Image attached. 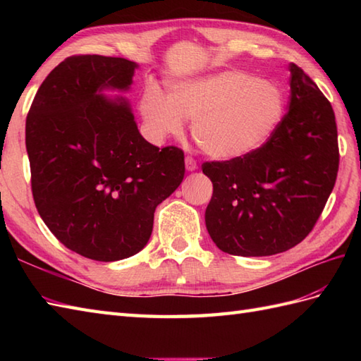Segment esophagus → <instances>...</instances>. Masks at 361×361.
<instances>
[{
  "label": "esophagus",
  "instance_id": "34e87169",
  "mask_svg": "<svg viewBox=\"0 0 361 361\" xmlns=\"http://www.w3.org/2000/svg\"><path fill=\"white\" fill-rule=\"evenodd\" d=\"M185 163H186V169L189 172H192L197 169V161L192 157H186L185 158Z\"/></svg>",
  "mask_w": 361,
  "mask_h": 361
}]
</instances>
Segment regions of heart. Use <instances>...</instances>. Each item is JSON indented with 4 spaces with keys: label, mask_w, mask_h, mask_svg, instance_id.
Segmentation results:
<instances>
[{
    "label": "heart",
    "mask_w": 361,
    "mask_h": 361,
    "mask_svg": "<svg viewBox=\"0 0 361 361\" xmlns=\"http://www.w3.org/2000/svg\"><path fill=\"white\" fill-rule=\"evenodd\" d=\"M140 110L155 141L180 135L185 118H194L198 147L212 158L234 159L270 140L282 119L283 97L270 82L224 71L175 83L169 96L150 85L141 96Z\"/></svg>",
    "instance_id": "b5f03b06"
}]
</instances>
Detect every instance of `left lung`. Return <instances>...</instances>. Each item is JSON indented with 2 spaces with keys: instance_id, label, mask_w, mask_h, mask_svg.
<instances>
[{
  "instance_id": "8db88e82",
  "label": "left lung",
  "mask_w": 361,
  "mask_h": 361,
  "mask_svg": "<svg viewBox=\"0 0 361 361\" xmlns=\"http://www.w3.org/2000/svg\"><path fill=\"white\" fill-rule=\"evenodd\" d=\"M288 68V111L270 140L250 155L202 166L214 189L206 228L228 255L293 248L315 226L335 186L340 152L332 105L301 68Z\"/></svg>"
}]
</instances>
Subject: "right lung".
<instances>
[{
	"instance_id": "obj_1",
	"label": "right lung",
	"mask_w": 361,
	"mask_h": 361,
	"mask_svg": "<svg viewBox=\"0 0 361 361\" xmlns=\"http://www.w3.org/2000/svg\"><path fill=\"white\" fill-rule=\"evenodd\" d=\"M137 65L96 54L65 59L38 88L26 118L35 208L78 255L113 262L149 242L157 206L180 186L185 153L141 136L124 99Z\"/></svg>"
}]
</instances>
